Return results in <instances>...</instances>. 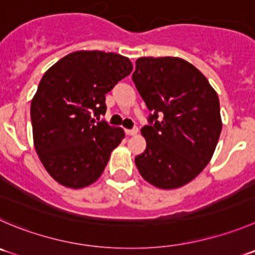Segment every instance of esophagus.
I'll use <instances>...</instances> for the list:
<instances>
[{
  "label": "esophagus",
  "instance_id": "34e87169",
  "mask_svg": "<svg viewBox=\"0 0 255 255\" xmlns=\"http://www.w3.org/2000/svg\"><path fill=\"white\" fill-rule=\"evenodd\" d=\"M125 132L126 135H135L137 132V129L136 128H134V129H126Z\"/></svg>",
  "mask_w": 255,
  "mask_h": 255
}]
</instances>
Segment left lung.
I'll return each instance as SVG.
<instances>
[{
	"label": "left lung",
	"instance_id": "1",
	"mask_svg": "<svg viewBox=\"0 0 255 255\" xmlns=\"http://www.w3.org/2000/svg\"><path fill=\"white\" fill-rule=\"evenodd\" d=\"M132 81L151 114L141 129L146 149L135 164L160 189L185 185L212 159L222 131L215 90L195 66L179 57H140Z\"/></svg>",
	"mask_w": 255,
	"mask_h": 255
}]
</instances>
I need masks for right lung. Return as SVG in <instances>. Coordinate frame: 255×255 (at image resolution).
I'll use <instances>...</instances> for the list:
<instances>
[{"label":"right lung","instance_id":"obj_1","mask_svg":"<svg viewBox=\"0 0 255 255\" xmlns=\"http://www.w3.org/2000/svg\"><path fill=\"white\" fill-rule=\"evenodd\" d=\"M132 71L125 56L76 51L51 66L31 103L33 144L47 173L67 188H85L103 174L125 132L110 126L105 95Z\"/></svg>","mask_w":255,"mask_h":255}]
</instances>
